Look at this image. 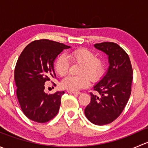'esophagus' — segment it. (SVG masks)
Returning a JSON list of instances; mask_svg holds the SVG:
<instances>
[{
    "instance_id": "obj_1",
    "label": "esophagus",
    "mask_w": 148,
    "mask_h": 148,
    "mask_svg": "<svg viewBox=\"0 0 148 148\" xmlns=\"http://www.w3.org/2000/svg\"><path fill=\"white\" fill-rule=\"evenodd\" d=\"M69 94H74V95H81V92H73V91H68Z\"/></svg>"
}]
</instances>
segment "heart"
Instances as JSON below:
<instances>
[{
  "label": "heart",
  "mask_w": 148,
  "mask_h": 148,
  "mask_svg": "<svg viewBox=\"0 0 148 148\" xmlns=\"http://www.w3.org/2000/svg\"><path fill=\"white\" fill-rule=\"evenodd\" d=\"M72 61L82 64L80 75L68 76L62 80L61 85L64 89L69 91H79L87 87L92 82H97L104 73V64L96 58L92 51L86 49H79L69 56ZM69 62L66 55H61L55 62V71L59 75L64 76L68 72Z\"/></svg>",
  "instance_id": "1"
}]
</instances>
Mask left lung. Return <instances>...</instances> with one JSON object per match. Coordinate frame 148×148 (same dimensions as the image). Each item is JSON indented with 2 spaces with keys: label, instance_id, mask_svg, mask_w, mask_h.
I'll return each instance as SVG.
<instances>
[{
  "label": "left lung",
  "instance_id": "left-lung-1",
  "mask_svg": "<svg viewBox=\"0 0 148 148\" xmlns=\"http://www.w3.org/2000/svg\"><path fill=\"white\" fill-rule=\"evenodd\" d=\"M108 56L107 73L94 86L99 95H91V102L84 110L86 118L97 125L110 124L117 118L131 94L132 68L127 53L118 44L103 42L94 45Z\"/></svg>",
  "mask_w": 148,
  "mask_h": 148
}]
</instances>
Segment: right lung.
Listing matches in <instances>:
<instances>
[{
    "instance_id": "right-lung-1",
    "label": "right lung",
    "mask_w": 148,
    "mask_h": 148,
    "mask_svg": "<svg viewBox=\"0 0 148 148\" xmlns=\"http://www.w3.org/2000/svg\"><path fill=\"white\" fill-rule=\"evenodd\" d=\"M69 48L48 39L36 40L21 53L14 71L16 95L22 111L30 120L44 123L57 114L64 92L47 95L44 84L56 77L53 69L56 58Z\"/></svg>"
}]
</instances>
